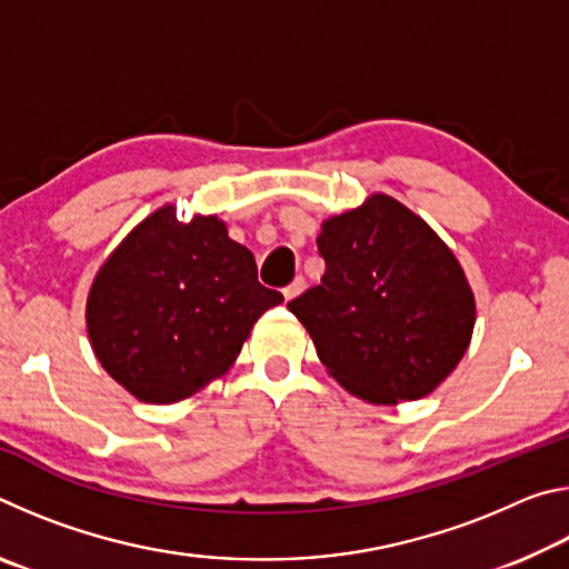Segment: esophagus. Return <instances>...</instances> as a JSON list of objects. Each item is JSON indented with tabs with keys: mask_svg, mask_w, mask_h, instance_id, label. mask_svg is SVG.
<instances>
[{
	"mask_svg": "<svg viewBox=\"0 0 569 569\" xmlns=\"http://www.w3.org/2000/svg\"><path fill=\"white\" fill-rule=\"evenodd\" d=\"M303 288H306V278H303V276H296V278H293V283L283 288L286 301H293L296 296H301V293H303Z\"/></svg>",
	"mask_w": 569,
	"mask_h": 569,
	"instance_id": "obj_1",
	"label": "esophagus"
}]
</instances>
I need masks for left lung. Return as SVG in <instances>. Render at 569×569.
<instances>
[{"mask_svg": "<svg viewBox=\"0 0 569 569\" xmlns=\"http://www.w3.org/2000/svg\"><path fill=\"white\" fill-rule=\"evenodd\" d=\"M321 283L288 303L326 371L369 403L427 397L469 349L477 303L457 256L423 218L373 192L316 238Z\"/></svg>", "mask_w": 569, "mask_h": 569, "instance_id": "obj_1", "label": "left lung"}]
</instances>
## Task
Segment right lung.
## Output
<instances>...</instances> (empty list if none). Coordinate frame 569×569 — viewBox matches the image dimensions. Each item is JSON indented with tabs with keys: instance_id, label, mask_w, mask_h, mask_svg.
<instances>
[{
	"instance_id": "right-lung-1",
	"label": "right lung",
	"mask_w": 569,
	"mask_h": 569,
	"mask_svg": "<svg viewBox=\"0 0 569 569\" xmlns=\"http://www.w3.org/2000/svg\"><path fill=\"white\" fill-rule=\"evenodd\" d=\"M283 301L218 216L162 206L100 266L84 321L102 369L146 403H176L223 377L256 321Z\"/></svg>"
}]
</instances>
